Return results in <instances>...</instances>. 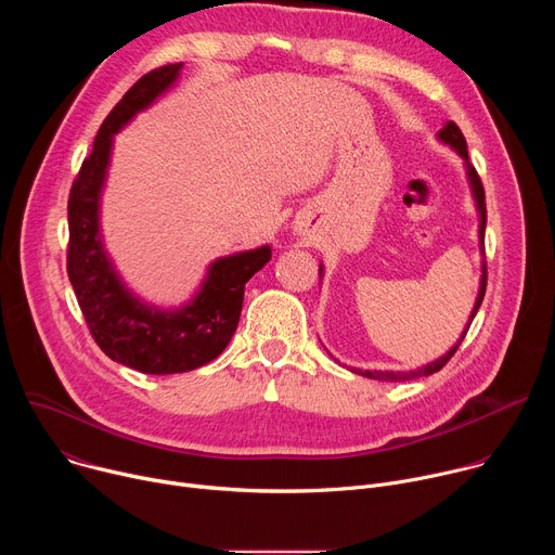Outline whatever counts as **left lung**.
I'll list each match as a JSON object with an SVG mask.
<instances>
[{
    "mask_svg": "<svg viewBox=\"0 0 555 555\" xmlns=\"http://www.w3.org/2000/svg\"><path fill=\"white\" fill-rule=\"evenodd\" d=\"M439 135V140L441 142H446V144H450L463 160H465V169H467V180H469V186H472V193H474V199H477V208H479V215H481V223H479V240H481V253L486 255V244H483V240H486V221H488V210H486V191H483V184H481V178H479V173H477V169L472 167V163H469V157H467V144H465V138H463V133H461V129L456 127V122H446L443 125V129L437 133ZM319 274H323V266L319 268ZM486 285H488V263L483 261V276H481V289H479V296H477V302H474V309H472V315H469V323H467V327H465V332L461 334V338H459V343L446 353V356H441L439 360H435V362H430V364H426V366H422V369H417V371H411V373H402V371H360V369H356V373H360V375H364V377H371V379H384V382H402V379H413V377H422V375H433V373H437L439 369H443L446 364H448V360L456 353V349H459V345L463 343V338H465V334H467V330H469V325H472V321H474V315H477V311H479V307H481V302H483V296H486Z\"/></svg>",
    "mask_w": 555,
    "mask_h": 555,
    "instance_id": "left-lung-1",
    "label": "left lung"
}]
</instances>
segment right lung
<instances>
[{
  "label": "right lung",
  "instance_id": "1",
  "mask_svg": "<svg viewBox=\"0 0 555 555\" xmlns=\"http://www.w3.org/2000/svg\"><path fill=\"white\" fill-rule=\"evenodd\" d=\"M180 69L182 63L155 67L131 86L103 120L67 199V276L90 334L114 362L151 375L184 373L215 360L240 325L246 283L272 259L270 246L217 259L189 305L160 311L129 294L103 250L99 199L114 133L169 90Z\"/></svg>",
  "mask_w": 555,
  "mask_h": 555
}]
</instances>
